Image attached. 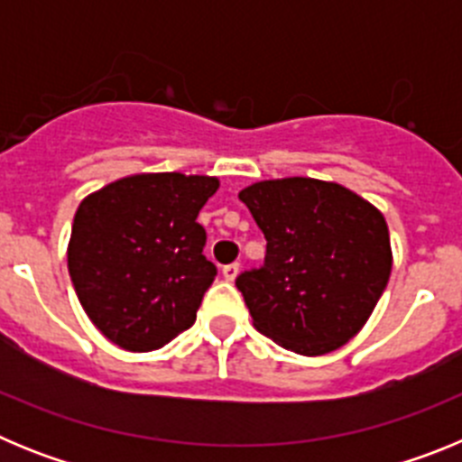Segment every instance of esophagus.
Here are the masks:
<instances>
[{
    "instance_id": "1",
    "label": "esophagus",
    "mask_w": 462,
    "mask_h": 462,
    "mask_svg": "<svg viewBox=\"0 0 462 462\" xmlns=\"http://www.w3.org/2000/svg\"><path fill=\"white\" fill-rule=\"evenodd\" d=\"M238 273H240V263H228V266L222 268L224 280H228V282H234L236 277H238Z\"/></svg>"
}]
</instances>
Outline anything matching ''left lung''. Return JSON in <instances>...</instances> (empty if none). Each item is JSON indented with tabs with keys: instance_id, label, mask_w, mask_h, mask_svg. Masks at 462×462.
<instances>
[{
	"instance_id": "obj_1",
	"label": "left lung",
	"mask_w": 462,
	"mask_h": 462,
	"mask_svg": "<svg viewBox=\"0 0 462 462\" xmlns=\"http://www.w3.org/2000/svg\"><path fill=\"white\" fill-rule=\"evenodd\" d=\"M238 199L266 238L263 266L236 277L256 330L303 356L336 352L363 328L389 282L383 215L314 178L254 182Z\"/></svg>"
}]
</instances>
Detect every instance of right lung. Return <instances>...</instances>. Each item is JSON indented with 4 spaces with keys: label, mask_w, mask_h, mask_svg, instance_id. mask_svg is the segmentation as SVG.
<instances>
[{
    "label": "right lung",
    "mask_w": 462,
    "mask_h": 462,
    "mask_svg": "<svg viewBox=\"0 0 462 462\" xmlns=\"http://www.w3.org/2000/svg\"><path fill=\"white\" fill-rule=\"evenodd\" d=\"M210 175L141 173L83 199L69 240V275L92 324L122 349L150 352L180 336L217 268L203 256L199 210Z\"/></svg>",
    "instance_id": "right-lung-1"
}]
</instances>
